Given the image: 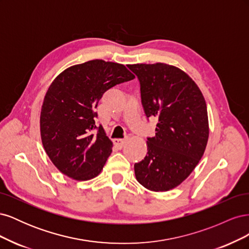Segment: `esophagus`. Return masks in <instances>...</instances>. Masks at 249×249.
<instances>
[{
    "label": "esophagus",
    "instance_id": "obj_1",
    "mask_svg": "<svg viewBox=\"0 0 249 249\" xmlns=\"http://www.w3.org/2000/svg\"><path fill=\"white\" fill-rule=\"evenodd\" d=\"M126 141H127V138H117V139H114L113 140V142H114V144L116 145V146H118V147H123L125 143H126Z\"/></svg>",
    "mask_w": 249,
    "mask_h": 249
}]
</instances>
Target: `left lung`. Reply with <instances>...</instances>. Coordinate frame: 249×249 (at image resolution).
I'll use <instances>...</instances> for the list:
<instances>
[{
  "label": "left lung",
  "mask_w": 249,
  "mask_h": 249,
  "mask_svg": "<svg viewBox=\"0 0 249 249\" xmlns=\"http://www.w3.org/2000/svg\"><path fill=\"white\" fill-rule=\"evenodd\" d=\"M140 81L147 117L158 118L147 154L134 165L135 176L154 192L182 184L196 167L209 139L207 104L199 87L178 67L166 63L129 64Z\"/></svg>",
  "instance_id": "left-lung-1"
}]
</instances>
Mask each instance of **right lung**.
Instances as JSON below:
<instances>
[{"mask_svg":"<svg viewBox=\"0 0 249 249\" xmlns=\"http://www.w3.org/2000/svg\"><path fill=\"white\" fill-rule=\"evenodd\" d=\"M134 78L124 64L94 59L69 67L52 82L41 106L40 137L64 176L88 180L100 175L113 143L102 125L92 133L95 108L108 89Z\"/></svg>","mask_w":249,"mask_h":249,"instance_id":"1","label":"right lung"}]
</instances>
